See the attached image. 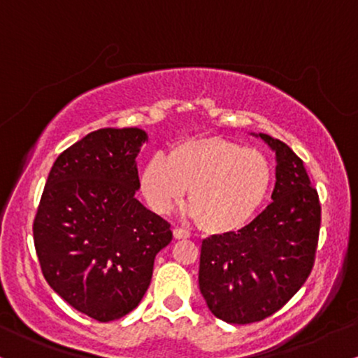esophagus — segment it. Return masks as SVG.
I'll return each instance as SVG.
<instances>
[{"label": "esophagus", "instance_id": "1", "mask_svg": "<svg viewBox=\"0 0 358 358\" xmlns=\"http://www.w3.org/2000/svg\"><path fill=\"white\" fill-rule=\"evenodd\" d=\"M173 236H175V239H188V237H190V232L188 231H185V229H180V227H175L173 229Z\"/></svg>", "mask_w": 358, "mask_h": 358}]
</instances>
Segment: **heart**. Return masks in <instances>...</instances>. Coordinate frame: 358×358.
<instances>
[{
  "label": "heart",
  "instance_id": "obj_1",
  "mask_svg": "<svg viewBox=\"0 0 358 358\" xmlns=\"http://www.w3.org/2000/svg\"><path fill=\"white\" fill-rule=\"evenodd\" d=\"M269 158L257 150L220 136L176 143L143 166L141 192L148 205L166 213L188 188L192 215L207 234H229L244 227L261 210L273 187Z\"/></svg>",
  "mask_w": 358,
  "mask_h": 358
}]
</instances>
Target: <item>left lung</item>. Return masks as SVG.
<instances>
[{
  "mask_svg": "<svg viewBox=\"0 0 358 358\" xmlns=\"http://www.w3.org/2000/svg\"><path fill=\"white\" fill-rule=\"evenodd\" d=\"M276 151L268 207L237 232L212 236L200 249L199 286L222 322H262L306 282L318 248L322 205L303 159L286 143L259 134Z\"/></svg>",
  "mask_w": 358,
  "mask_h": 358,
  "instance_id": "8db88e82",
  "label": "left lung"
}]
</instances>
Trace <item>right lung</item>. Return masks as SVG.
I'll return each mask as SVG.
<instances>
[{
    "instance_id": "right-lung-1",
    "label": "right lung",
    "mask_w": 358,
    "mask_h": 358,
    "mask_svg": "<svg viewBox=\"0 0 358 358\" xmlns=\"http://www.w3.org/2000/svg\"><path fill=\"white\" fill-rule=\"evenodd\" d=\"M139 127H104L62 151L34 220L43 278L59 296L101 323L133 311L153 276L171 225L139 203Z\"/></svg>"
}]
</instances>
